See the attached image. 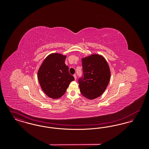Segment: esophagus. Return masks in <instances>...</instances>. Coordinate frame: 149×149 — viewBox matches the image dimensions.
<instances>
[{
    "label": "esophagus",
    "mask_w": 149,
    "mask_h": 149,
    "mask_svg": "<svg viewBox=\"0 0 149 149\" xmlns=\"http://www.w3.org/2000/svg\"><path fill=\"white\" fill-rule=\"evenodd\" d=\"M73 76H74V77L75 80H76V79H77V75H76V74H74Z\"/></svg>",
    "instance_id": "esophagus-1"
}]
</instances>
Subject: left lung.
I'll use <instances>...</instances> for the list:
<instances>
[{
	"mask_svg": "<svg viewBox=\"0 0 149 149\" xmlns=\"http://www.w3.org/2000/svg\"><path fill=\"white\" fill-rule=\"evenodd\" d=\"M83 77L79 79L81 94L88 99L100 97L108 85L111 71L106 59L98 54H93L81 59Z\"/></svg>",
	"mask_w": 149,
	"mask_h": 149,
	"instance_id": "8db88e82",
	"label": "left lung"
}]
</instances>
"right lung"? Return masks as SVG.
<instances>
[{"label":"right lung","instance_id":"obj_1","mask_svg":"<svg viewBox=\"0 0 149 149\" xmlns=\"http://www.w3.org/2000/svg\"><path fill=\"white\" fill-rule=\"evenodd\" d=\"M66 55L58 53L50 54L40 67L37 77L44 93L51 98L58 99L66 92L74 78L65 64Z\"/></svg>","mask_w":149,"mask_h":149}]
</instances>
